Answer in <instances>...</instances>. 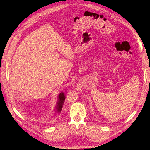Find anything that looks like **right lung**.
Here are the masks:
<instances>
[{"label": "right lung", "instance_id": "add662e5", "mask_svg": "<svg viewBox=\"0 0 150 150\" xmlns=\"http://www.w3.org/2000/svg\"><path fill=\"white\" fill-rule=\"evenodd\" d=\"M65 99V94L63 92H61L58 96V100L56 107V111L57 112L60 113L62 109V107H63V105H64Z\"/></svg>", "mask_w": 150, "mask_h": 150}]
</instances>
